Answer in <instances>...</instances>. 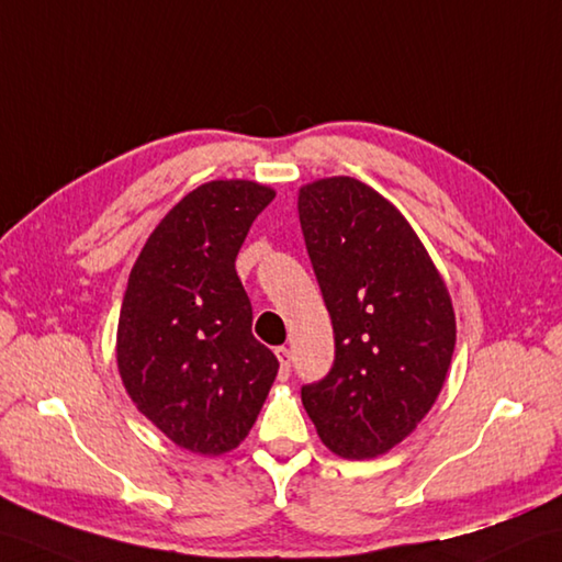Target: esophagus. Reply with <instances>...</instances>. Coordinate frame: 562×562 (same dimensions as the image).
I'll return each mask as SVG.
<instances>
[{"label": "esophagus", "instance_id": "esophagus-1", "mask_svg": "<svg viewBox=\"0 0 562 562\" xmlns=\"http://www.w3.org/2000/svg\"><path fill=\"white\" fill-rule=\"evenodd\" d=\"M276 355H278V361H280V371H278L280 381H286V378H290V363H292L290 349H286V347H278Z\"/></svg>", "mask_w": 562, "mask_h": 562}]
</instances>
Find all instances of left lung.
Wrapping results in <instances>:
<instances>
[{
  "instance_id": "1",
  "label": "left lung",
  "mask_w": 562,
  "mask_h": 562,
  "mask_svg": "<svg viewBox=\"0 0 562 562\" xmlns=\"http://www.w3.org/2000/svg\"><path fill=\"white\" fill-rule=\"evenodd\" d=\"M299 222L330 311L335 367L302 387L323 446L373 460L422 424L448 378L458 323L419 234L355 177L299 189Z\"/></svg>"
}]
</instances>
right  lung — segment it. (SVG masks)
Returning <instances> with one entry per match:
<instances>
[{
    "label": "right lung",
    "mask_w": 562,
    "mask_h": 562,
    "mask_svg": "<svg viewBox=\"0 0 562 562\" xmlns=\"http://www.w3.org/2000/svg\"><path fill=\"white\" fill-rule=\"evenodd\" d=\"M276 189L251 179L195 187L153 229L128 276L116 369L136 409L193 454L217 458L249 436L278 375L251 335L234 260Z\"/></svg>",
    "instance_id": "obj_1"
}]
</instances>
